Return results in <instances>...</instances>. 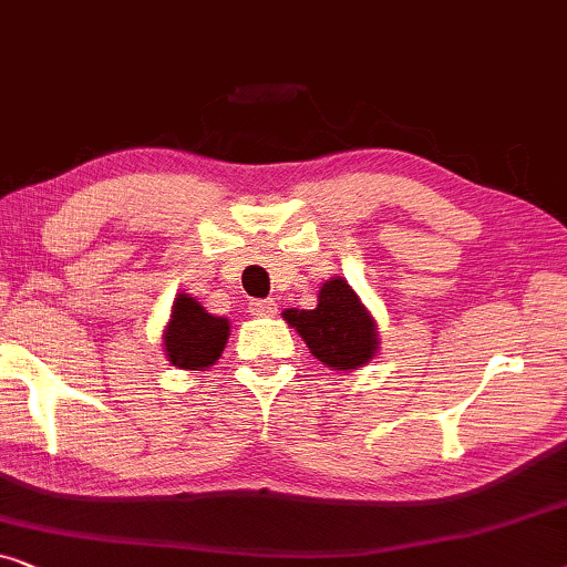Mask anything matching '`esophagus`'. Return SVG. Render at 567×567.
<instances>
[{
  "label": "esophagus",
  "mask_w": 567,
  "mask_h": 567,
  "mask_svg": "<svg viewBox=\"0 0 567 567\" xmlns=\"http://www.w3.org/2000/svg\"><path fill=\"white\" fill-rule=\"evenodd\" d=\"M276 301L274 299H255L250 301V312L258 317H274L276 315Z\"/></svg>",
  "instance_id": "34e87169"
}]
</instances>
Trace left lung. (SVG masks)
<instances>
[{
  "mask_svg": "<svg viewBox=\"0 0 567 567\" xmlns=\"http://www.w3.org/2000/svg\"><path fill=\"white\" fill-rule=\"evenodd\" d=\"M284 320L317 361L340 374L367 367L379 351L377 320L343 276L320 286L315 309H286Z\"/></svg>",
  "mask_w": 567,
  "mask_h": 567,
  "instance_id": "8db88e82",
  "label": "left lung"
}]
</instances>
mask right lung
Returning a JSON list of instances; mask_svg holds the SVG:
<instances>
[{
  "mask_svg": "<svg viewBox=\"0 0 567 567\" xmlns=\"http://www.w3.org/2000/svg\"><path fill=\"white\" fill-rule=\"evenodd\" d=\"M229 340V320L216 317L190 293H177L162 330L167 361L185 371H206L219 361Z\"/></svg>",
  "mask_w": 567,
  "mask_h": 567,
  "instance_id": "1",
  "label": "right lung"
}]
</instances>
